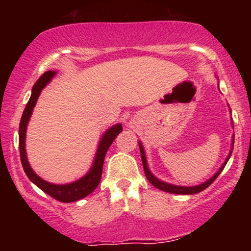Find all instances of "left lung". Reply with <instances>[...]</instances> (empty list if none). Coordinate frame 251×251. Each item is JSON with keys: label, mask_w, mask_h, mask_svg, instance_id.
<instances>
[{"label": "left lung", "mask_w": 251, "mask_h": 251, "mask_svg": "<svg viewBox=\"0 0 251 251\" xmlns=\"http://www.w3.org/2000/svg\"><path fill=\"white\" fill-rule=\"evenodd\" d=\"M233 144H234V138L232 140V148H231V151H229V155L227 156L226 161L224 163V165L220 168V170L217 171L216 174L214 175V176L211 177L210 179H207L206 182H204V183L201 184H198V186H193V187H182V186H175V184H170V183H166V182H163L160 181V179L156 178L154 175H151V171H149V168H148V164H147V160H146V154H144V149L143 147H142V144L138 142V146H140V151H141V156H142V164H143V169H144V174H146L147 178H148V181L151 182V184H153L154 187H156L158 189H160V191H164V192H168V193H174V194H196V193H199V192L204 191L205 188H207V187L210 186V184L212 183V182L215 181V179L217 178V176H219L220 174H221V171L224 170L225 165L227 164V161H228V159L231 158V154L232 151H233Z\"/></svg>", "instance_id": "8db88e82"}]
</instances>
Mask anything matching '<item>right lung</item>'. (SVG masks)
Returning a JSON list of instances; mask_svg holds the SVG:
<instances>
[{"label":"right lung","instance_id":"add662e5","mask_svg":"<svg viewBox=\"0 0 251 251\" xmlns=\"http://www.w3.org/2000/svg\"><path fill=\"white\" fill-rule=\"evenodd\" d=\"M55 75V72H46L45 74L41 75V77L35 82L34 87L31 91V97H30L29 102H27L26 107H25L24 111H23L22 120H20L19 125V151H20V160H22L23 169H24L25 174L29 177L30 181L32 183L36 184L40 189L54 198L55 201H59L62 203H72V201H80V199L85 198L88 194L92 193L96 189V187L100 184V177H102V170H103V163H104V156L107 154V151L109 149L110 144L115 140L116 136L123 131V126L121 124L114 125L110 127L107 132L103 135L102 140H100V144H98L97 153H96L95 161L92 164V168L90 169L87 174L83 177H81L77 181L72 182L68 184H53L50 182L45 181L41 177L37 176L34 173L29 165V161L26 158V151H25V135H26V126L30 120L32 110H34L36 100L39 98L40 93L44 90L45 86L52 80V77Z\"/></svg>","mask_w":251,"mask_h":251}]
</instances>
